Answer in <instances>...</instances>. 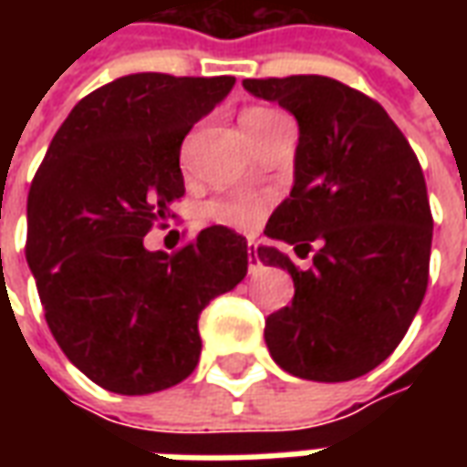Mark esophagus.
Listing matches in <instances>:
<instances>
[{"label":"esophagus","instance_id":"obj_1","mask_svg":"<svg viewBox=\"0 0 467 467\" xmlns=\"http://www.w3.org/2000/svg\"><path fill=\"white\" fill-rule=\"evenodd\" d=\"M247 267H250V275H257L260 270H263V263H260V257H257V253L253 250V243H250V250H247Z\"/></svg>","mask_w":467,"mask_h":467}]
</instances>
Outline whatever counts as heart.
<instances>
[{
  "label": "heart",
  "instance_id": "1",
  "mask_svg": "<svg viewBox=\"0 0 467 467\" xmlns=\"http://www.w3.org/2000/svg\"><path fill=\"white\" fill-rule=\"evenodd\" d=\"M275 112L270 109H250L244 112L243 119H263V117H273ZM207 213L214 223L230 224V227H240V230H250L263 220L265 202L257 197H234V200H217L207 207Z\"/></svg>",
  "mask_w": 467,
  "mask_h": 467
}]
</instances>
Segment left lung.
I'll list each match as a JSON object with an SVG mask.
<instances>
[{"label":"left lung","mask_w":467,"mask_h":467,"mask_svg":"<svg viewBox=\"0 0 467 467\" xmlns=\"http://www.w3.org/2000/svg\"><path fill=\"white\" fill-rule=\"evenodd\" d=\"M250 95L297 119L295 182L265 234L293 244L260 263L283 267L293 305L265 323L273 360L295 378L355 380L400 345L428 287L432 217L420 162L375 99L320 75L244 79Z\"/></svg>","instance_id":"left-lung-1"}]
</instances>
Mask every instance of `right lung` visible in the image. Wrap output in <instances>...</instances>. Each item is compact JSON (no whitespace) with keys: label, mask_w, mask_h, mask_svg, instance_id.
Wrapping results in <instances>:
<instances>
[{"label":"right lung","mask_w":467,"mask_h":467,"mask_svg":"<svg viewBox=\"0 0 467 467\" xmlns=\"http://www.w3.org/2000/svg\"><path fill=\"white\" fill-rule=\"evenodd\" d=\"M234 77H119L79 99L26 197V263L69 362L99 388L150 395L197 368L200 313L247 275V240L213 224L167 254L144 234L184 180L180 147Z\"/></svg>","instance_id":"obj_1"}]
</instances>
